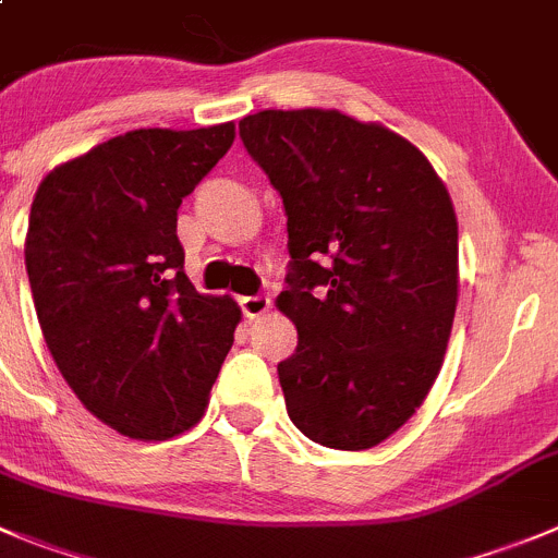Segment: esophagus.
I'll return each mask as SVG.
<instances>
[{
  "mask_svg": "<svg viewBox=\"0 0 558 558\" xmlns=\"http://www.w3.org/2000/svg\"><path fill=\"white\" fill-rule=\"evenodd\" d=\"M241 310H243V315L248 317V320H254V317L265 315V312L270 310V299H268V295H243Z\"/></svg>",
  "mask_w": 558,
  "mask_h": 558,
  "instance_id": "1",
  "label": "esophagus"
}]
</instances>
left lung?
Listing matches in <instances>:
<instances>
[{
  "label": "left lung",
  "mask_w": 558,
  "mask_h": 558,
  "mask_svg": "<svg viewBox=\"0 0 558 558\" xmlns=\"http://www.w3.org/2000/svg\"><path fill=\"white\" fill-rule=\"evenodd\" d=\"M241 142L288 216L299 328L279 362L288 416L315 444L378 447L438 378L458 306V219L427 158L342 111L265 109Z\"/></svg>",
  "instance_id": "left-lung-1"
}]
</instances>
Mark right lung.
Returning <instances> with one entry per match:
<instances>
[{
    "label": "right lung",
    "mask_w": 558,
    "mask_h": 558,
    "mask_svg": "<svg viewBox=\"0 0 558 558\" xmlns=\"http://www.w3.org/2000/svg\"><path fill=\"white\" fill-rule=\"evenodd\" d=\"M235 125L140 129L62 163L37 185L26 276L44 339L89 413L163 441L194 427L241 310L183 274L178 208L219 163Z\"/></svg>",
    "instance_id": "right-lung-1"
}]
</instances>
